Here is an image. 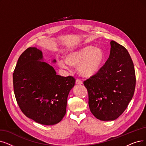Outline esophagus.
<instances>
[{
  "mask_svg": "<svg viewBox=\"0 0 146 146\" xmlns=\"http://www.w3.org/2000/svg\"><path fill=\"white\" fill-rule=\"evenodd\" d=\"M75 84H77V85H81V84H83V82H82V81H81V80L77 79L76 81H75Z\"/></svg>",
  "mask_w": 146,
  "mask_h": 146,
  "instance_id": "obj_1",
  "label": "esophagus"
}]
</instances>
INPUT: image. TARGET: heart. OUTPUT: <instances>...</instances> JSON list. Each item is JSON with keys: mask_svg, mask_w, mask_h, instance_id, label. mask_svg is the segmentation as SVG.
<instances>
[{"mask_svg": "<svg viewBox=\"0 0 146 146\" xmlns=\"http://www.w3.org/2000/svg\"><path fill=\"white\" fill-rule=\"evenodd\" d=\"M104 58V53L101 49L88 45L69 51L65 55V60H59L58 65L62 68H66L67 65L77 67L81 76L89 78L100 71Z\"/></svg>", "mask_w": 146, "mask_h": 146, "instance_id": "1", "label": "heart"}]
</instances>
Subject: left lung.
Here are the masks:
<instances>
[{
    "label": "left lung",
    "instance_id": "8db88e82",
    "mask_svg": "<svg viewBox=\"0 0 146 146\" xmlns=\"http://www.w3.org/2000/svg\"><path fill=\"white\" fill-rule=\"evenodd\" d=\"M110 44V56L104 65L84 81L90 111L103 121L114 120L124 112L136 83L135 69L127 50L114 40Z\"/></svg>",
    "mask_w": 146,
    "mask_h": 146
}]
</instances>
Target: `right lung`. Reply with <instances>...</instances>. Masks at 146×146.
Listing matches in <instances>:
<instances>
[{
    "label": "right lung",
    "mask_w": 146,
    "mask_h": 146,
    "mask_svg": "<svg viewBox=\"0 0 146 146\" xmlns=\"http://www.w3.org/2000/svg\"><path fill=\"white\" fill-rule=\"evenodd\" d=\"M42 60V51L36 47L23 52L13 73L14 91L26 117L40 124L53 125L66 114L68 96L75 79L57 75L53 67Z\"/></svg>",
    "instance_id": "add662e5"
}]
</instances>
